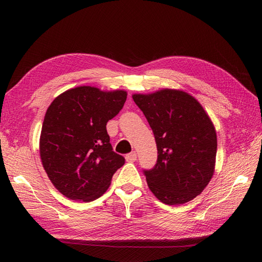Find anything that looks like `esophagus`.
I'll use <instances>...</instances> for the list:
<instances>
[{
	"label": "esophagus",
	"mask_w": 262,
	"mask_h": 262,
	"mask_svg": "<svg viewBox=\"0 0 262 262\" xmlns=\"http://www.w3.org/2000/svg\"><path fill=\"white\" fill-rule=\"evenodd\" d=\"M125 160H126V162H129V163L136 162V161H137V153L133 150V152H131V153H129V154H126V155H125Z\"/></svg>",
	"instance_id": "34e87169"
}]
</instances>
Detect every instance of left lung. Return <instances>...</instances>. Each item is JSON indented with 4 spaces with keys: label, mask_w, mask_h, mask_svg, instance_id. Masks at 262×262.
<instances>
[{
    "label": "left lung",
    "mask_w": 262,
    "mask_h": 262,
    "mask_svg": "<svg viewBox=\"0 0 262 262\" xmlns=\"http://www.w3.org/2000/svg\"><path fill=\"white\" fill-rule=\"evenodd\" d=\"M132 98L146 117L157 146V163L144 170L161 202L184 204L200 194L215 169L216 131L201 104L181 90L163 89Z\"/></svg>",
    "instance_id": "left-lung-1"
}]
</instances>
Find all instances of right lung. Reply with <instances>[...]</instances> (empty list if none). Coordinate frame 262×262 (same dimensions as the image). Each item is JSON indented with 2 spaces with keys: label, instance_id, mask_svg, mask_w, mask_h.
Wrapping results in <instances>:
<instances>
[{
  "label": "right lung",
  "instance_id": "1",
  "mask_svg": "<svg viewBox=\"0 0 262 262\" xmlns=\"http://www.w3.org/2000/svg\"><path fill=\"white\" fill-rule=\"evenodd\" d=\"M126 95L78 86L60 94L47 109L39 140L41 163L52 185L69 199L96 200L124 164L113 150L106 124L122 109Z\"/></svg>",
  "mask_w": 262,
  "mask_h": 262
}]
</instances>
